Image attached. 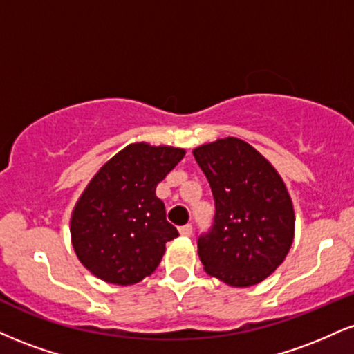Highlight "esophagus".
Here are the masks:
<instances>
[{
    "mask_svg": "<svg viewBox=\"0 0 354 354\" xmlns=\"http://www.w3.org/2000/svg\"><path fill=\"white\" fill-rule=\"evenodd\" d=\"M180 234H181V236L189 237L191 234H193V225H191V224H185V225H181V227H180Z\"/></svg>",
    "mask_w": 354,
    "mask_h": 354,
    "instance_id": "obj_1",
    "label": "esophagus"
}]
</instances>
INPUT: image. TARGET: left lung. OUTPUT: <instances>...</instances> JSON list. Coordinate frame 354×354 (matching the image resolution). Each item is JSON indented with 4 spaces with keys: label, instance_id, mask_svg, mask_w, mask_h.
Wrapping results in <instances>:
<instances>
[{
    "label": "left lung",
    "instance_id": "obj_1",
    "mask_svg": "<svg viewBox=\"0 0 354 354\" xmlns=\"http://www.w3.org/2000/svg\"><path fill=\"white\" fill-rule=\"evenodd\" d=\"M216 204L211 231L198 239L204 270L231 287L266 280L287 257L295 211L279 171L236 136L194 148Z\"/></svg>",
    "mask_w": 354,
    "mask_h": 354
}]
</instances>
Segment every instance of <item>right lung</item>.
I'll list each match as a JSON object with an SVG mask.
<instances>
[{"label":"right lung","mask_w":354,"mask_h":354,"mask_svg":"<svg viewBox=\"0 0 354 354\" xmlns=\"http://www.w3.org/2000/svg\"><path fill=\"white\" fill-rule=\"evenodd\" d=\"M185 153L168 145L130 143L80 194L71 216V241L80 263L97 279L127 287L156 270L166 242L178 231L166 221L155 189Z\"/></svg>","instance_id":"add662e5"}]
</instances>
